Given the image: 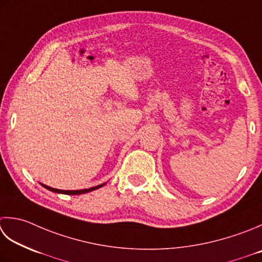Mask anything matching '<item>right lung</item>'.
<instances>
[{
  "label": "right lung",
  "instance_id": "add662e5",
  "mask_svg": "<svg viewBox=\"0 0 262 262\" xmlns=\"http://www.w3.org/2000/svg\"><path fill=\"white\" fill-rule=\"evenodd\" d=\"M39 184H40V185H42L43 187H45L46 189H49V191H51V192L60 193V194H67V195H78V194H85V193H89V192L94 191V189H97V188H100V187H102V186H104L106 183H103V184H101V185H97V186H94V187H90V188L76 189V191H63V189H58V188L50 187V186L45 185V184H42V183H39Z\"/></svg>",
  "mask_w": 262,
  "mask_h": 262
}]
</instances>
